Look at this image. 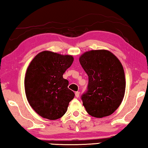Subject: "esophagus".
<instances>
[{
	"mask_svg": "<svg viewBox=\"0 0 148 148\" xmlns=\"http://www.w3.org/2000/svg\"><path fill=\"white\" fill-rule=\"evenodd\" d=\"M75 96H76V97H79V92H78V91L75 92Z\"/></svg>",
	"mask_w": 148,
	"mask_h": 148,
	"instance_id": "34e87169",
	"label": "esophagus"
}]
</instances>
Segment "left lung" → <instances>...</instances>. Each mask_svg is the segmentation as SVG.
Here are the masks:
<instances>
[{"instance_id": "8db88e82", "label": "left lung", "mask_w": 148, "mask_h": 148, "mask_svg": "<svg viewBox=\"0 0 148 148\" xmlns=\"http://www.w3.org/2000/svg\"><path fill=\"white\" fill-rule=\"evenodd\" d=\"M79 62L89 83L81 95L83 105L91 116H108L119 108L125 91V79L119 60L107 50H92L81 55Z\"/></svg>"}]
</instances>
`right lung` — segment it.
<instances>
[{"instance_id": "obj_1", "label": "right lung", "mask_w": 148, "mask_h": 148, "mask_svg": "<svg viewBox=\"0 0 148 148\" xmlns=\"http://www.w3.org/2000/svg\"><path fill=\"white\" fill-rule=\"evenodd\" d=\"M73 62L71 55L45 51L36 55L27 68L25 78L27 99L40 116L55 120L67 110L75 93L68 88L63 75Z\"/></svg>"}]
</instances>
